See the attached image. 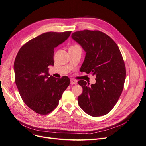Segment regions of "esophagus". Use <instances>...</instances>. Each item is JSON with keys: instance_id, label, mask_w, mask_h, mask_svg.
Here are the masks:
<instances>
[{"instance_id": "1", "label": "esophagus", "mask_w": 146, "mask_h": 146, "mask_svg": "<svg viewBox=\"0 0 146 146\" xmlns=\"http://www.w3.org/2000/svg\"><path fill=\"white\" fill-rule=\"evenodd\" d=\"M77 80H75L73 78H71V84H77Z\"/></svg>"}]
</instances>
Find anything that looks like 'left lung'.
I'll return each mask as SVG.
<instances>
[{"label": "left lung", "instance_id": "obj_1", "mask_svg": "<svg viewBox=\"0 0 146 146\" xmlns=\"http://www.w3.org/2000/svg\"><path fill=\"white\" fill-rule=\"evenodd\" d=\"M71 37L86 52L81 67L83 72L96 75V83L90 86L86 81H78L83 87L78 97L79 106L93 117L106 115L118 101L126 78L125 62L119 46L100 31H77Z\"/></svg>", "mask_w": 146, "mask_h": 146}]
</instances>
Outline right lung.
I'll return each instance as SVG.
<instances>
[{
    "mask_svg": "<svg viewBox=\"0 0 146 146\" xmlns=\"http://www.w3.org/2000/svg\"><path fill=\"white\" fill-rule=\"evenodd\" d=\"M71 33H42L23 45L15 57L14 67L17 89L26 106L39 114L53 111L70 84L67 76L48 77V66L54 64V48L65 41Z\"/></svg>",
    "mask_w": 146,
    "mask_h": 146,
    "instance_id": "obj_1",
    "label": "right lung"
}]
</instances>
